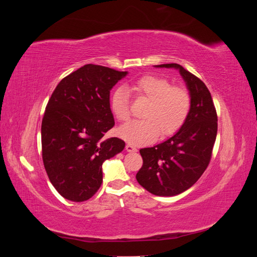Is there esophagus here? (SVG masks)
Returning <instances> with one entry per match:
<instances>
[{
    "label": "esophagus",
    "mask_w": 257,
    "mask_h": 257,
    "mask_svg": "<svg viewBox=\"0 0 257 257\" xmlns=\"http://www.w3.org/2000/svg\"><path fill=\"white\" fill-rule=\"evenodd\" d=\"M125 149H126V151H127V152H136V151H137L136 147H134L133 145H131V144H127V145H126Z\"/></svg>",
    "instance_id": "esophagus-1"
}]
</instances>
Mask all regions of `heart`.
Segmentation results:
<instances>
[{
	"label": "heart",
	"mask_w": 257,
	"mask_h": 257,
	"mask_svg": "<svg viewBox=\"0 0 257 257\" xmlns=\"http://www.w3.org/2000/svg\"><path fill=\"white\" fill-rule=\"evenodd\" d=\"M128 90L137 97L148 100L143 120L122 125L120 137L133 145H146L162 136H172L182 127L191 110V97L184 88L172 85L168 79L157 75H146L132 82ZM110 109L116 120L130 118L128 94L120 87L110 96Z\"/></svg>",
	"instance_id": "heart-1"
}]
</instances>
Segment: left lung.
Returning <instances> with one entry per match:
<instances>
[{
	"instance_id": "obj_1",
	"label": "left lung",
	"mask_w": 257,
	"mask_h": 257,
	"mask_svg": "<svg viewBox=\"0 0 257 257\" xmlns=\"http://www.w3.org/2000/svg\"><path fill=\"white\" fill-rule=\"evenodd\" d=\"M178 69L191 97L182 127L165 142L139 150L144 164L136 175L144 189L158 196H175L190 189L209 165L217 132L211 94L196 76L176 63L154 65Z\"/></svg>"
}]
</instances>
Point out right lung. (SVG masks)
<instances>
[{"label":"right lung","instance_id":"obj_1","mask_svg":"<svg viewBox=\"0 0 257 257\" xmlns=\"http://www.w3.org/2000/svg\"><path fill=\"white\" fill-rule=\"evenodd\" d=\"M127 72L87 64L62 79L42 122L44 166L60 195L91 198L103 182L102 165L120 153L122 139L104 138L113 127L110 90Z\"/></svg>","mask_w":257,"mask_h":257}]
</instances>
